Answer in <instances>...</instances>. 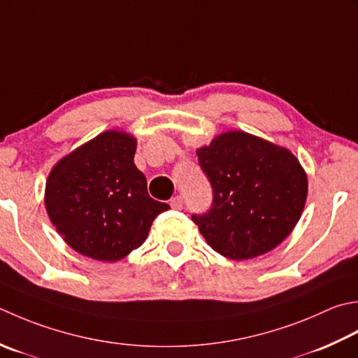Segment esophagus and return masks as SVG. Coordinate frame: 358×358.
Returning <instances> with one entry per match:
<instances>
[{
    "label": "esophagus",
    "mask_w": 358,
    "mask_h": 358,
    "mask_svg": "<svg viewBox=\"0 0 358 358\" xmlns=\"http://www.w3.org/2000/svg\"><path fill=\"white\" fill-rule=\"evenodd\" d=\"M183 205H185L183 199L178 197V195H177V197H173V199L171 200V208H172V209H183Z\"/></svg>",
    "instance_id": "obj_1"
}]
</instances>
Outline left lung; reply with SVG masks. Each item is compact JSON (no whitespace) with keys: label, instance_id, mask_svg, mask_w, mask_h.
<instances>
[{"label":"left lung","instance_id":"1","mask_svg":"<svg viewBox=\"0 0 358 358\" xmlns=\"http://www.w3.org/2000/svg\"><path fill=\"white\" fill-rule=\"evenodd\" d=\"M213 187L206 213L192 222L213 250L243 261L278 247L299 220L307 177L289 150L243 131H228L197 150Z\"/></svg>","mask_w":358,"mask_h":358}]
</instances>
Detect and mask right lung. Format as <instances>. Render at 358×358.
I'll return each instance as SVG.
<instances>
[{
	"label": "right lung",
	"instance_id": "add662e5",
	"mask_svg": "<svg viewBox=\"0 0 358 358\" xmlns=\"http://www.w3.org/2000/svg\"><path fill=\"white\" fill-rule=\"evenodd\" d=\"M136 141L105 131L59 161L46 183V211L77 253L115 262L144 243L152 222L171 206L147 192L133 163Z\"/></svg>",
	"mask_w": 358,
	"mask_h": 358
}]
</instances>
